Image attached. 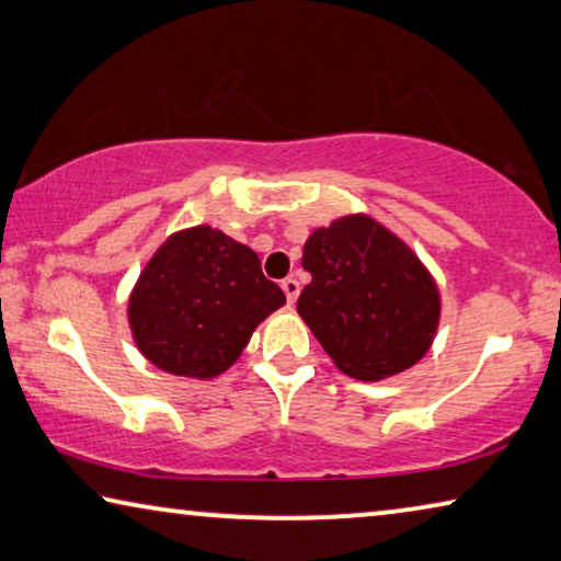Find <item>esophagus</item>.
I'll list each match as a JSON object with an SVG mask.
<instances>
[{
  "mask_svg": "<svg viewBox=\"0 0 561 561\" xmlns=\"http://www.w3.org/2000/svg\"><path fill=\"white\" fill-rule=\"evenodd\" d=\"M280 288H283V293H286L288 304H296V298H298V293H300L298 280L296 278H283L280 280Z\"/></svg>",
  "mask_w": 561,
  "mask_h": 561,
  "instance_id": "obj_1",
  "label": "esophagus"
}]
</instances>
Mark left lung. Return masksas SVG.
Masks as SVG:
<instances>
[{"mask_svg":"<svg viewBox=\"0 0 561 561\" xmlns=\"http://www.w3.org/2000/svg\"><path fill=\"white\" fill-rule=\"evenodd\" d=\"M298 316L343 374L381 381L426 356L442 318L434 275L389 228L356 213L316 228Z\"/></svg>","mask_w":561,"mask_h":561,"instance_id":"1","label":"left lung"}]
</instances>
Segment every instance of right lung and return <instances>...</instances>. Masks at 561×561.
I'll use <instances>...</instances> for the list:
<instances>
[{
    "instance_id": "add662e5",
    "label": "right lung",
    "mask_w": 561,
    "mask_h": 561,
    "mask_svg": "<svg viewBox=\"0 0 561 561\" xmlns=\"http://www.w3.org/2000/svg\"><path fill=\"white\" fill-rule=\"evenodd\" d=\"M283 304L253 248L195 226L154 251L127 300V321L152 366L208 381L236 364L257 323Z\"/></svg>"
}]
</instances>
